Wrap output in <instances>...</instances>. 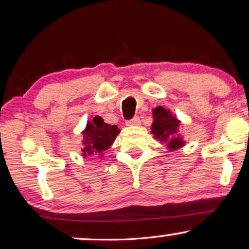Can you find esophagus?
<instances>
[{
    "label": "esophagus",
    "mask_w": 249,
    "mask_h": 249,
    "mask_svg": "<svg viewBox=\"0 0 249 249\" xmlns=\"http://www.w3.org/2000/svg\"><path fill=\"white\" fill-rule=\"evenodd\" d=\"M127 124L128 125H140L141 124L140 118L139 116H134L133 119L129 120V121H127Z\"/></svg>",
    "instance_id": "34e87169"
}]
</instances>
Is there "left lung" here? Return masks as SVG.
<instances>
[{
    "mask_svg": "<svg viewBox=\"0 0 249 249\" xmlns=\"http://www.w3.org/2000/svg\"><path fill=\"white\" fill-rule=\"evenodd\" d=\"M153 124L151 133L155 135V139L167 143V148L176 150L185 145L182 137L178 136V128L180 121L176 116L172 115L171 110L165 109L159 106L153 109Z\"/></svg>",
    "mask_w": 249,
    "mask_h": 249,
    "instance_id": "1",
    "label": "left lung"
}]
</instances>
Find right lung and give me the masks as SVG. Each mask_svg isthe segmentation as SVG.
I'll return each mask as SVG.
<instances>
[{
    "mask_svg": "<svg viewBox=\"0 0 249 249\" xmlns=\"http://www.w3.org/2000/svg\"><path fill=\"white\" fill-rule=\"evenodd\" d=\"M120 133L116 125H110L104 122L101 116H94L89 121L87 128L82 133V153L84 157L93 153H101L108 149Z\"/></svg>",
    "mask_w": 249,
    "mask_h": 249,
    "instance_id": "obj_1",
    "label": "right lung"
}]
</instances>
